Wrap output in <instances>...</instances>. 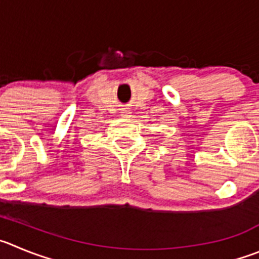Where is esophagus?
<instances>
[{
	"label": "esophagus",
	"instance_id": "esophagus-1",
	"mask_svg": "<svg viewBox=\"0 0 259 259\" xmlns=\"http://www.w3.org/2000/svg\"><path fill=\"white\" fill-rule=\"evenodd\" d=\"M129 111H127L126 110V108H122V110H121V116H122V117H129Z\"/></svg>",
	"mask_w": 259,
	"mask_h": 259
}]
</instances>
